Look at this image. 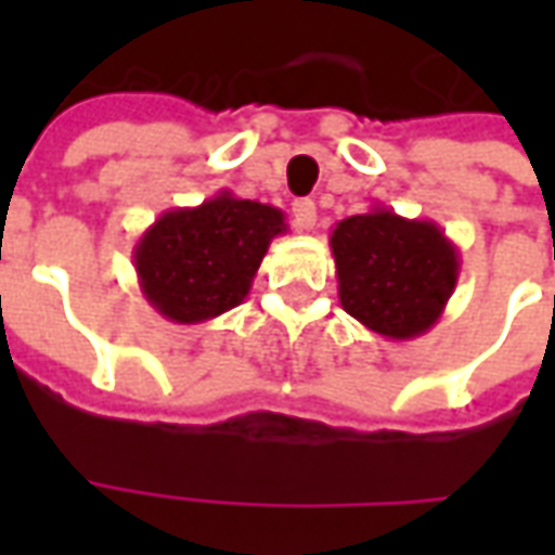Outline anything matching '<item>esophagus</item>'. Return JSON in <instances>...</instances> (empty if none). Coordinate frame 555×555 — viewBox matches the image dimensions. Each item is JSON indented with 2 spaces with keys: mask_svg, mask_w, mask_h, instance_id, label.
Returning <instances> with one entry per match:
<instances>
[{
  "mask_svg": "<svg viewBox=\"0 0 555 555\" xmlns=\"http://www.w3.org/2000/svg\"><path fill=\"white\" fill-rule=\"evenodd\" d=\"M291 210H294V222H297V229L300 231L314 229V222H318V207H314L312 198H297Z\"/></svg>",
  "mask_w": 555,
  "mask_h": 555,
  "instance_id": "34e87169",
  "label": "esophagus"
}]
</instances>
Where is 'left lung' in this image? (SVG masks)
I'll return each instance as SVG.
<instances>
[{
  "instance_id": "1",
  "label": "left lung",
  "mask_w": 555,
  "mask_h": 555,
  "mask_svg": "<svg viewBox=\"0 0 555 555\" xmlns=\"http://www.w3.org/2000/svg\"><path fill=\"white\" fill-rule=\"evenodd\" d=\"M338 300L365 330L392 341L425 336L440 321L461 273V255L430 219L372 207L330 234Z\"/></svg>"
}]
</instances>
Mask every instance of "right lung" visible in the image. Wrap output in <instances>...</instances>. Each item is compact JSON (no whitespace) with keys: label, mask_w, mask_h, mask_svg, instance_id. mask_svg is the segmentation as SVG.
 Wrapping results in <instances>:
<instances>
[{"label":"right lung","mask_w":555,"mask_h":555,"mask_svg":"<svg viewBox=\"0 0 555 555\" xmlns=\"http://www.w3.org/2000/svg\"><path fill=\"white\" fill-rule=\"evenodd\" d=\"M285 231L279 207L229 190L166 210L133 249L139 288L171 324H205L246 300L270 243Z\"/></svg>","instance_id":"1"}]
</instances>
